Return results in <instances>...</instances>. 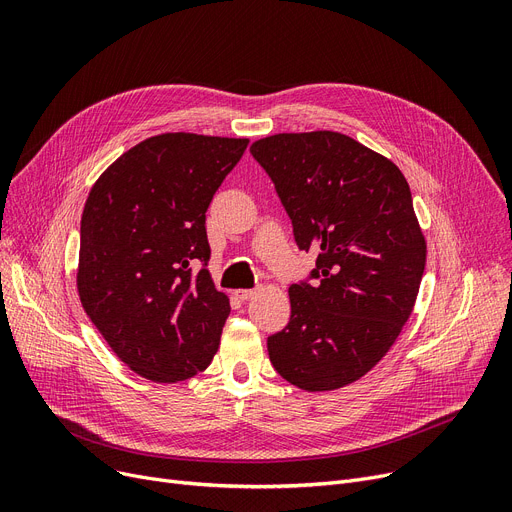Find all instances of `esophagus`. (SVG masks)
<instances>
[{
  "mask_svg": "<svg viewBox=\"0 0 512 512\" xmlns=\"http://www.w3.org/2000/svg\"><path fill=\"white\" fill-rule=\"evenodd\" d=\"M234 294H236V297H238L240 301H249V299L253 297V294H255V290H251V288H240V290H236Z\"/></svg>",
  "mask_w": 512,
  "mask_h": 512,
  "instance_id": "1",
  "label": "esophagus"
}]
</instances>
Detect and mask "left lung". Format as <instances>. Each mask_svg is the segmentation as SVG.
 <instances>
[{
    "instance_id": "obj_1",
    "label": "left lung",
    "mask_w": 512,
    "mask_h": 512,
    "mask_svg": "<svg viewBox=\"0 0 512 512\" xmlns=\"http://www.w3.org/2000/svg\"><path fill=\"white\" fill-rule=\"evenodd\" d=\"M251 155L299 249L317 253L288 288L290 321L267 338L270 361L307 392L353 384L390 351L417 299L425 238L411 188L390 159L332 130L274 134Z\"/></svg>"
}]
</instances>
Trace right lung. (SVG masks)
<instances>
[{"label": "right lung", "mask_w": 512, "mask_h": 512, "mask_svg": "<svg viewBox=\"0 0 512 512\" xmlns=\"http://www.w3.org/2000/svg\"><path fill=\"white\" fill-rule=\"evenodd\" d=\"M247 145L159 134L91 188L80 220V303L112 351L151 382L193 378L218 353L230 303L207 272L205 211Z\"/></svg>", "instance_id": "obj_1"}]
</instances>
